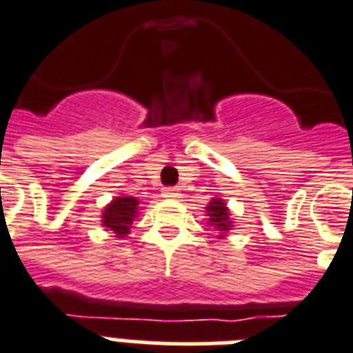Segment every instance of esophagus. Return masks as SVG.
<instances>
[{"mask_svg":"<svg viewBox=\"0 0 353 353\" xmlns=\"http://www.w3.org/2000/svg\"><path fill=\"white\" fill-rule=\"evenodd\" d=\"M163 197H168V199H174V197H179V188L176 186H167V188H163Z\"/></svg>","mask_w":353,"mask_h":353,"instance_id":"1","label":"esophagus"}]
</instances>
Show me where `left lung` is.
I'll return each mask as SVG.
<instances>
[{
    "label": "left lung",
    "mask_w": 353,
    "mask_h": 353,
    "mask_svg": "<svg viewBox=\"0 0 353 353\" xmlns=\"http://www.w3.org/2000/svg\"><path fill=\"white\" fill-rule=\"evenodd\" d=\"M208 215L210 222L213 226L217 228L219 232H226L232 226V221H230V212H228L226 204L222 203L221 199H212V203L208 204Z\"/></svg>",
    "instance_id": "1"
}]
</instances>
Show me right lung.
Returning <instances> with one entry per match:
<instances>
[{
    "mask_svg": "<svg viewBox=\"0 0 353 353\" xmlns=\"http://www.w3.org/2000/svg\"><path fill=\"white\" fill-rule=\"evenodd\" d=\"M138 204H140V201L136 197H129V195L112 199V203L109 204L102 215L103 226L111 230L117 236H125L131 230L136 213H138Z\"/></svg>",
    "mask_w": 353,
    "mask_h": 353,
    "instance_id": "right-lung-1",
    "label": "right lung"
}]
</instances>
